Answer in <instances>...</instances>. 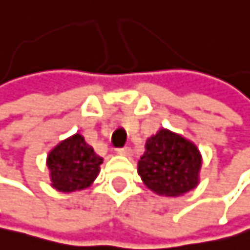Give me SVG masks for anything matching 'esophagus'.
<instances>
[{
    "label": "esophagus",
    "instance_id": "obj_1",
    "mask_svg": "<svg viewBox=\"0 0 250 250\" xmlns=\"http://www.w3.org/2000/svg\"><path fill=\"white\" fill-rule=\"evenodd\" d=\"M118 154H120V156H124V157H130V156H132V149H130L129 146H124V148H120V149H118Z\"/></svg>",
    "mask_w": 250,
    "mask_h": 250
}]
</instances>
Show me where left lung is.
Instances as JSON below:
<instances>
[{
	"mask_svg": "<svg viewBox=\"0 0 250 250\" xmlns=\"http://www.w3.org/2000/svg\"><path fill=\"white\" fill-rule=\"evenodd\" d=\"M202 153L194 142L168 129L148 137L137 164L143 184L161 197H181L200 183Z\"/></svg>",
	"mask_w": 250,
	"mask_h": 250,
	"instance_id": "obj_1",
	"label": "left lung"
}]
</instances>
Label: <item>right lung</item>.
<instances>
[{
  "label": "right lung",
  "instance_id": "right-lung-1",
  "mask_svg": "<svg viewBox=\"0 0 250 250\" xmlns=\"http://www.w3.org/2000/svg\"><path fill=\"white\" fill-rule=\"evenodd\" d=\"M102 157L86 145L82 134L60 142L47 154L50 186L58 192H77L89 188L101 171Z\"/></svg>",
  "mask_w": 250,
  "mask_h": 250
}]
</instances>
